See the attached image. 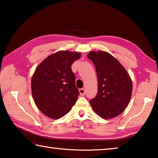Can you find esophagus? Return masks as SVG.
<instances>
[{
    "label": "esophagus",
    "instance_id": "esophagus-1",
    "mask_svg": "<svg viewBox=\"0 0 158 158\" xmlns=\"http://www.w3.org/2000/svg\"><path fill=\"white\" fill-rule=\"evenodd\" d=\"M79 93L81 95H85V89H79Z\"/></svg>",
    "mask_w": 158,
    "mask_h": 158
}]
</instances>
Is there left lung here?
I'll use <instances>...</instances> for the list:
<instances>
[{"mask_svg":"<svg viewBox=\"0 0 158 158\" xmlns=\"http://www.w3.org/2000/svg\"><path fill=\"white\" fill-rule=\"evenodd\" d=\"M88 58L96 68L98 91L90 101L93 111L104 119H111L124 111L132 92V81L129 74L118 60L104 51H92Z\"/></svg>","mask_w":158,"mask_h":158,"instance_id":"obj_1","label":"left lung"}]
</instances>
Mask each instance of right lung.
<instances>
[{
	"mask_svg": "<svg viewBox=\"0 0 158 158\" xmlns=\"http://www.w3.org/2000/svg\"><path fill=\"white\" fill-rule=\"evenodd\" d=\"M81 53L59 51L37 67L31 79V91L37 107L45 116L58 119L71 110L79 95L71 69Z\"/></svg>",
	"mask_w": 158,
	"mask_h": 158,
	"instance_id": "add662e5",
	"label": "right lung"
}]
</instances>
